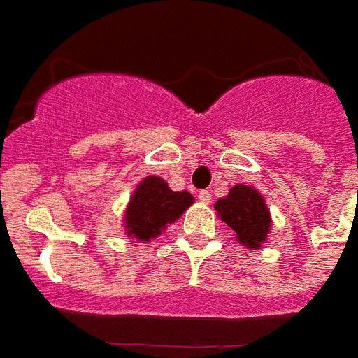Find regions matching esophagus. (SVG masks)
I'll list each match as a JSON object with an SVG mask.
<instances>
[{
	"label": "esophagus",
	"mask_w": 358,
	"mask_h": 358,
	"mask_svg": "<svg viewBox=\"0 0 358 358\" xmlns=\"http://www.w3.org/2000/svg\"><path fill=\"white\" fill-rule=\"evenodd\" d=\"M198 202L200 203H209L211 202V193H209V191H200V193H198Z\"/></svg>",
	"instance_id": "1"
}]
</instances>
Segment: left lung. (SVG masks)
<instances>
[{
	"label": "left lung",
	"mask_w": 358,
	"mask_h": 358,
	"mask_svg": "<svg viewBox=\"0 0 358 358\" xmlns=\"http://www.w3.org/2000/svg\"><path fill=\"white\" fill-rule=\"evenodd\" d=\"M215 209L220 220L235 231V238L245 248L260 249L269 235L271 215L264 196L257 189L238 184L229 194L216 200Z\"/></svg>",
	"instance_id": "obj_1"
}]
</instances>
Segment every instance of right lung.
<instances>
[{
  "mask_svg": "<svg viewBox=\"0 0 358 358\" xmlns=\"http://www.w3.org/2000/svg\"><path fill=\"white\" fill-rule=\"evenodd\" d=\"M194 202L187 191H171L160 176H147L134 189L123 216V227L131 238L149 242L162 235Z\"/></svg>",
  "mask_w": 358,
  "mask_h": 358,
  "instance_id": "1",
  "label": "right lung"
}]
</instances>
